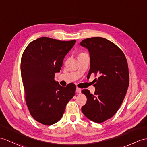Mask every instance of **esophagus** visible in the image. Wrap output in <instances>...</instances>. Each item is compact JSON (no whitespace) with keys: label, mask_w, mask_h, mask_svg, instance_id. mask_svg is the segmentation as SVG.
Listing matches in <instances>:
<instances>
[{"label":"esophagus","mask_w":147,"mask_h":147,"mask_svg":"<svg viewBox=\"0 0 147 147\" xmlns=\"http://www.w3.org/2000/svg\"><path fill=\"white\" fill-rule=\"evenodd\" d=\"M81 91H82V90H81L80 88L77 87V88H76V93H80V92H81Z\"/></svg>","instance_id":"1"}]
</instances>
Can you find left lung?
Masks as SVG:
<instances>
[{
  "instance_id": "1",
  "label": "left lung",
  "mask_w": 147,
  "mask_h": 147,
  "mask_svg": "<svg viewBox=\"0 0 147 147\" xmlns=\"http://www.w3.org/2000/svg\"><path fill=\"white\" fill-rule=\"evenodd\" d=\"M80 45L88 49L90 55L87 78L92 74L98 77L94 80V94L87 89L82 91L87 98L82 112L89 120L102 123L115 115L126 95L129 85L126 57L115 44L102 37L86 38Z\"/></svg>"
}]
</instances>
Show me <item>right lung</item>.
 Segmentation results:
<instances>
[{
	"instance_id": "right-lung-1",
	"label": "right lung",
	"mask_w": 147,
	"mask_h": 147,
	"mask_svg": "<svg viewBox=\"0 0 147 147\" xmlns=\"http://www.w3.org/2000/svg\"><path fill=\"white\" fill-rule=\"evenodd\" d=\"M76 42L43 37L31 42L22 54L20 69L25 98L32 117L43 125H51L61 119L67 103L75 95L76 85L63 87L54 77Z\"/></svg>"
}]
</instances>
